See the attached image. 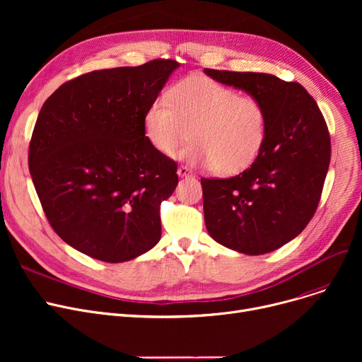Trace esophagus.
<instances>
[{"label": "esophagus", "instance_id": "esophagus-1", "mask_svg": "<svg viewBox=\"0 0 362 362\" xmlns=\"http://www.w3.org/2000/svg\"><path fill=\"white\" fill-rule=\"evenodd\" d=\"M177 175L180 177H189V176H192V171H191V168L186 167V165H180L177 168Z\"/></svg>", "mask_w": 362, "mask_h": 362}]
</instances>
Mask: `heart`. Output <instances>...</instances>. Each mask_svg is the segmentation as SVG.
<instances>
[{
    "label": "heart",
    "instance_id": "b5f03b06",
    "mask_svg": "<svg viewBox=\"0 0 362 362\" xmlns=\"http://www.w3.org/2000/svg\"><path fill=\"white\" fill-rule=\"evenodd\" d=\"M191 129L195 142L183 156L192 164L232 176L259 157L267 141L269 114L254 95H240L232 86L195 74L177 82L170 95H158L144 114L148 142L168 157L176 154Z\"/></svg>",
    "mask_w": 362,
    "mask_h": 362
}]
</instances>
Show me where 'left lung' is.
<instances>
[{
  "mask_svg": "<svg viewBox=\"0 0 362 362\" xmlns=\"http://www.w3.org/2000/svg\"><path fill=\"white\" fill-rule=\"evenodd\" d=\"M204 71L259 98L269 114L267 141L250 168L229 179H201L206 230L233 251L272 252L305 229L317 210L330 164L326 120L298 82L269 73Z\"/></svg>",
  "mask_w": 362,
  "mask_h": 362,
  "instance_id": "8db88e82",
  "label": "left lung"
}]
</instances>
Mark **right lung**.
Masks as SVG:
<instances>
[{
    "instance_id": "add662e5",
    "label": "right lung",
    "mask_w": 362,
    "mask_h": 362,
    "mask_svg": "<svg viewBox=\"0 0 362 362\" xmlns=\"http://www.w3.org/2000/svg\"><path fill=\"white\" fill-rule=\"evenodd\" d=\"M177 67L157 59L95 70L44 103L30 176L54 232L82 254L123 262L158 243L160 205L179 183L177 164L148 142L144 114Z\"/></svg>"
}]
</instances>
